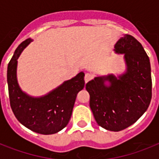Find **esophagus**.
Segmentation results:
<instances>
[{"label":"esophagus","instance_id":"obj_1","mask_svg":"<svg viewBox=\"0 0 159 159\" xmlns=\"http://www.w3.org/2000/svg\"><path fill=\"white\" fill-rule=\"evenodd\" d=\"M92 75L90 74V73H86V75H85L84 77V80H85V82L87 83V82H88L89 81H91V80L92 79Z\"/></svg>","mask_w":159,"mask_h":159}]
</instances>
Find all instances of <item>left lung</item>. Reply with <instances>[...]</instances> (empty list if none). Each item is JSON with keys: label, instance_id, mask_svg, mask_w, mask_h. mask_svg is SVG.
<instances>
[{"label": "left lung", "instance_id": "1", "mask_svg": "<svg viewBox=\"0 0 159 159\" xmlns=\"http://www.w3.org/2000/svg\"><path fill=\"white\" fill-rule=\"evenodd\" d=\"M114 51L124 55L125 71L97 76L87 82L86 89L97 123L117 132L135 123L147 111L152 98V78L149 58L133 36L123 35Z\"/></svg>", "mask_w": 159, "mask_h": 159}]
</instances>
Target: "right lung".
<instances>
[{
	"label": "right lung",
	"mask_w": 159,
	"mask_h": 159,
	"mask_svg": "<svg viewBox=\"0 0 159 159\" xmlns=\"http://www.w3.org/2000/svg\"><path fill=\"white\" fill-rule=\"evenodd\" d=\"M33 42L27 39L16 48L7 67V83L11 106L19 122L29 129L53 134L65 128L69 122L77 93L85 87L83 72L40 97H33L21 89L17 79L18 58Z\"/></svg>",
	"instance_id": "1"
}]
</instances>
